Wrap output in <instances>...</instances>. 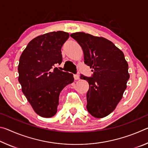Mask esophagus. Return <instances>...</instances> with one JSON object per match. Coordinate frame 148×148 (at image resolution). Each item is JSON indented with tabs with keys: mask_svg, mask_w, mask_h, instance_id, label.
<instances>
[{
	"mask_svg": "<svg viewBox=\"0 0 148 148\" xmlns=\"http://www.w3.org/2000/svg\"><path fill=\"white\" fill-rule=\"evenodd\" d=\"M74 78L75 80H77L79 79V77L78 75H74Z\"/></svg>",
	"mask_w": 148,
	"mask_h": 148,
	"instance_id": "esophagus-1",
	"label": "esophagus"
}]
</instances>
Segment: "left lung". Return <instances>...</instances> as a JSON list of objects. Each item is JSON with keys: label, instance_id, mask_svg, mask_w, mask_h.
<instances>
[{"label": "left lung", "instance_id": "obj_1", "mask_svg": "<svg viewBox=\"0 0 148 148\" xmlns=\"http://www.w3.org/2000/svg\"><path fill=\"white\" fill-rule=\"evenodd\" d=\"M82 47L84 62L92 69V77L81 75L87 80V110L96 118L108 116L121 101L129 79L128 63L121 50L103 37L79 32L71 34Z\"/></svg>", "mask_w": 148, "mask_h": 148}]
</instances>
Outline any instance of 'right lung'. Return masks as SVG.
Returning <instances> with one entry per match:
<instances>
[{
  "label": "right lung",
  "instance_id": "obj_1",
  "mask_svg": "<svg viewBox=\"0 0 148 148\" xmlns=\"http://www.w3.org/2000/svg\"><path fill=\"white\" fill-rule=\"evenodd\" d=\"M69 38L64 31L40 35L29 42L19 58L18 80L22 92L42 117L56 115L60 93L74 82L73 74L54 67L62 62L61 47Z\"/></svg>",
  "mask_w": 148,
  "mask_h": 148
}]
</instances>
